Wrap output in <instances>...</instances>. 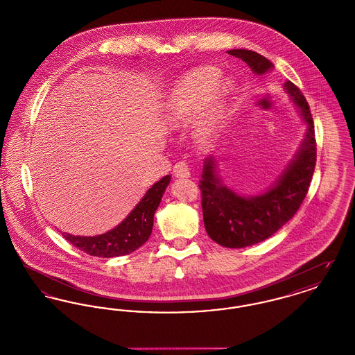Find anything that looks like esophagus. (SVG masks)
<instances>
[{"instance_id": "obj_1", "label": "esophagus", "mask_w": 355, "mask_h": 355, "mask_svg": "<svg viewBox=\"0 0 355 355\" xmlns=\"http://www.w3.org/2000/svg\"><path fill=\"white\" fill-rule=\"evenodd\" d=\"M174 174L175 177H181V178H187L190 177V169H189V165L185 161H180L174 165Z\"/></svg>"}]
</instances>
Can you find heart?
I'll return each mask as SVG.
<instances>
[{
  "label": "heart",
  "instance_id": "b5f03b06",
  "mask_svg": "<svg viewBox=\"0 0 355 355\" xmlns=\"http://www.w3.org/2000/svg\"><path fill=\"white\" fill-rule=\"evenodd\" d=\"M217 74V70L213 68L198 69L189 74L171 93L168 107L170 119L180 121L190 117L201 109L206 101L197 128L201 135H214L220 122L222 102L229 93L226 83H214Z\"/></svg>",
  "mask_w": 355,
  "mask_h": 355
}]
</instances>
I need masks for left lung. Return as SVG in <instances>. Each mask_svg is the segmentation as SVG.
Wrapping results in <instances>:
<instances>
[{"label":"left lung","mask_w":355,"mask_h":355,"mask_svg":"<svg viewBox=\"0 0 355 355\" xmlns=\"http://www.w3.org/2000/svg\"><path fill=\"white\" fill-rule=\"evenodd\" d=\"M227 53L245 61L257 74L272 68L266 57L255 51L234 49ZM285 89L300 107L307 132L295 159L270 190L255 197H241L220 184L213 157L205 161L200 182L203 223L209 236L220 246L241 249L265 241L294 217L309 191L317 162L314 122L302 92L290 81Z\"/></svg>","instance_id":"obj_1"}]
</instances>
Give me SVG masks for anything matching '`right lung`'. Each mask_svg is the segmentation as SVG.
Masks as SVG:
<instances>
[{
    "label": "right lung",
    "instance_id": "1",
    "mask_svg": "<svg viewBox=\"0 0 355 355\" xmlns=\"http://www.w3.org/2000/svg\"><path fill=\"white\" fill-rule=\"evenodd\" d=\"M170 175H165L146 191L133 211L113 230L96 236H71L62 233L64 238L84 253L102 258L126 255L141 248L152 234L154 213L161 202Z\"/></svg>",
    "mask_w": 355,
    "mask_h": 355
}]
</instances>
